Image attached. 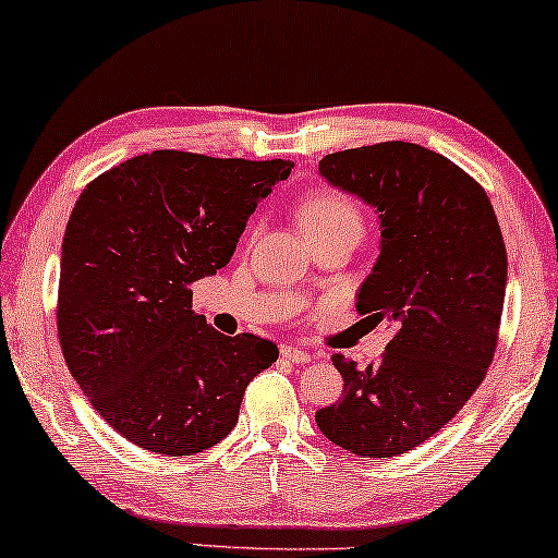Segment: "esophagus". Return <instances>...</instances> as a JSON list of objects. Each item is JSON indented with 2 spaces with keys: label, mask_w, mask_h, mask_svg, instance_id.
<instances>
[{
  "label": "esophagus",
  "mask_w": 558,
  "mask_h": 558,
  "mask_svg": "<svg viewBox=\"0 0 558 558\" xmlns=\"http://www.w3.org/2000/svg\"><path fill=\"white\" fill-rule=\"evenodd\" d=\"M281 357H284L287 363H310L312 353H310V350H304V348L284 345V348H281Z\"/></svg>",
  "instance_id": "esophagus-1"
}]
</instances>
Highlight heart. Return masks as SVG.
Returning a JSON list of instances; mask_svg holds the SVG:
<instances>
[{"label": "heart", "instance_id": "b5f03b06", "mask_svg": "<svg viewBox=\"0 0 558 558\" xmlns=\"http://www.w3.org/2000/svg\"><path fill=\"white\" fill-rule=\"evenodd\" d=\"M294 213L312 243L332 239V235H348V239L361 241L365 228L361 205L335 187L307 190L296 201Z\"/></svg>", "mask_w": 558, "mask_h": 558}]
</instances>
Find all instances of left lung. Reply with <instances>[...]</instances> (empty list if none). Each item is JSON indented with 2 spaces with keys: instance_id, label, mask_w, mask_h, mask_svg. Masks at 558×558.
I'll return each mask as SVG.
<instances>
[{
  "instance_id": "left-lung-1",
  "label": "left lung",
  "mask_w": 558,
  "mask_h": 558,
  "mask_svg": "<svg viewBox=\"0 0 558 558\" xmlns=\"http://www.w3.org/2000/svg\"><path fill=\"white\" fill-rule=\"evenodd\" d=\"M319 172L378 210L380 256L355 310L396 332L368 368L332 355L345 388L315 418L348 452L396 457L434 437L485 380L506 302V241L483 185L418 144L335 151Z\"/></svg>"
}]
</instances>
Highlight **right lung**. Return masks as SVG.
<instances>
[{
	"instance_id": "1",
	"label": "right lung",
	"mask_w": 558,
	"mask_h": 558,
	"mask_svg": "<svg viewBox=\"0 0 558 558\" xmlns=\"http://www.w3.org/2000/svg\"><path fill=\"white\" fill-rule=\"evenodd\" d=\"M292 167L157 149L98 174L75 201L58 340L90 407L136 447L185 457L218 445L246 386L279 357L251 332L210 330L193 284L231 262L256 203Z\"/></svg>"
}]
</instances>
